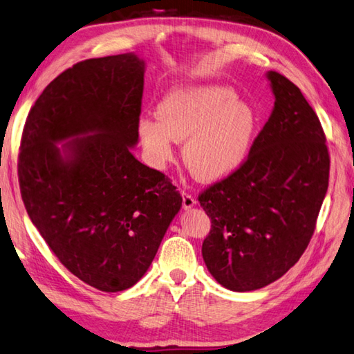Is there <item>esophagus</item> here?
<instances>
[{
	"instance_id": "34e87169",
	"label": "esophagus",
	"mask_w": 354,
	"mask_h": 354,
	"mask_svg": "<svg viewBox=\"0 0 354 354\" xmlns=\"http://www.w3.org/2000/svg\"><path fill=\"white\" fill-rule=\"evenodd\" d=\"M181 195H183V207L185 210L192 209V207L196 204V199L193 198V195H190L189 192H181Z\"/></svg>"
}]
</instances>
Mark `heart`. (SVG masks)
<instances>
[{
    "label": "heart",
    "instance_id": "obj_1",
    "mask_svg": "<svg viewBox=\"0 0 354 354\" xmlns=\"http://www.w3.org/2000/svg\"><path fill=\"white\" fill-rule=\"evenodd\" d=\"M159 116H142L140 136L156 167L173 158L175 140L184 141L187 167L203 181L230 175L250 150L258 116L250 104L225 86L173 88L158 107Z\"/></svg>",
    "mask_w": 354,
    "mask_h": 354
}]
</instances>
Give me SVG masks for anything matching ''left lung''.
<instances>
[{
	"mask_svg": "<svg viewBox=\"0 0 354 354\" xmlns=\"http://www.w3.org/2000/svg\"><path fill=\"white\" fill-rule=\"evenodd\" d=\"M274 109L239 167L199 193L212 228L203 258L233 292H252L292 268L313 236L328 189L321 121L301 90L268 72Z\"/></svg>",
	"mask_w": 354,
	"mask_h": 354,
	"instance_id": "left-lung-1",
	"label": "left lung"
}]
</instances>
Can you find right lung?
<instances>
[{
  "label": "right lung",
  "mask_w": 354,
  "mask_h": 354,
  "mask_svg": "<svg viewBox=\"0 0 354 354\" xmlns=\"http://www.w3.org/2000/svg\"><path fill=\"white\" fill-rule=\"evenodd\" d=\"M142 90L135 53L76 62L35 101L21 135L18 181L33 225L68 272L107 293L142 278L183 205L170 179L130 151Z\"/></svg>",
  "instance_id": "add662e5"
}]
</instances>
